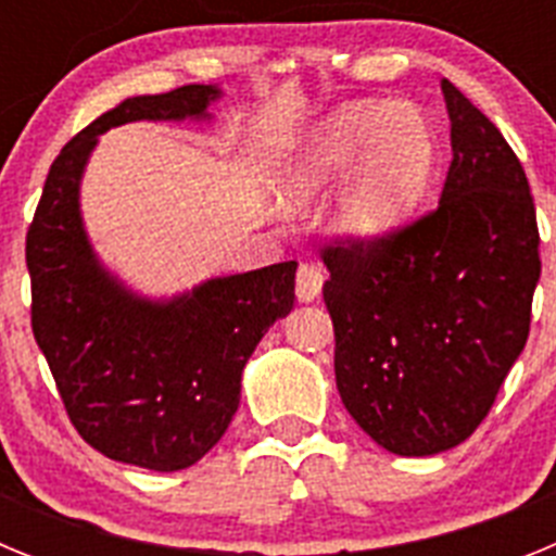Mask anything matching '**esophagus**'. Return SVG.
<instances>
[{
	"label": "esophagus",
	"instance_id": "1",
	"mask_svg": "<svg viewBox=\"0 0 556 556\" xmlns=\"http://www.w3.org/2000/svg\"><path fill=\"white\" fill-rule=\"evenodd\" d=\"M323 281H326V273H323L317 264H301L298 267V278H294V292H298V301L312 303L320 298Z\"/></svg>",
	"mask_w": 556,
	"mask_h": 556
}]
</instances>
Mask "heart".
<instances>
[{"instance_id":"1","label":"heart","mask_w":556,"mask_h":556,"mask_svg":"<svg viewBox=\"0 0 556 556\" xmlns=\"http://www.w3.org/2000/svg\"><path fill=\"white\" fill-rule=\"evenodd\" d=\"M434 166V132L409 102H351L314 127L283 178L301 205L342 178L333 225L353 242H381L409 219Z\"/></svg>"}]
</instances>
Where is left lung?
<instances>
[{"label": "left lung", "instance_id": "left-lung-1", "mask_svg": "<svg viewBox=\"0 0 556 556\" xmlns=\"http://www.w3.org/2000/svg\"><path fill=\"white\" fill-rule=\"evenodd\" d=\"M440 86L454 152L440 205L381 242L323 250L339 397L397 456L473 434L527 345L540 281L527 172L454 83Z\"/></svg>", "mask_w": 556, "mask_h": 556}]
</instances>
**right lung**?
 <instances>
[{
	"mask_svg": "<svg viewBox=\"0 0 556 556\" xmlns=\"http://www.w3.org/2000/svg\"><path fill=\"white\" fill-rule=\"evenodd\" d=\"M219 86L127 97L49 166L27 230L33 333L80 437L108 459L172 473L203 459L239 409L242 370L292 312L298 262L144 298L102 267L80 214L97 139L127 122H208Z\"/></svg>",
	"mask_w": 556,
	"mask_h": 556,
	"instance_id": "1",
	"label": "right lung"
}]
</instances>
